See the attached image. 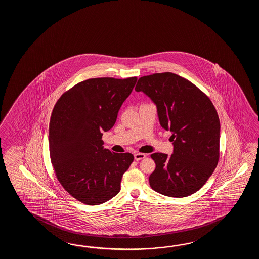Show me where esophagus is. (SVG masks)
<instances>
[{
    "label": "esophagus",
    "instance_id": "34e87169",
    "mask_svg": "<svg viewBox=\"0 0 259 259\" xmlns=\"http://www.w3.org/2000/svg\"><path fill=\"white\" fill-rule=\"evenodd\" d=\"M145 156H146V154H141V153H136V154H134V159L136 160V161H139V160L143 159V158H145Z\"/></svg>",
    "mask_w": 259,
    "mask_h": 259
}]
</instances>
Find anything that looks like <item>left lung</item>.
Returning <instances> with one entry per match:
<instances>
[{"label":"left lung","instance_id":"1","mask_svg":"<svg viewBox=\"0 0 259 259\" xmlns=\"http://www.w3.org/2000/svg\"><path fill=\"white\" fill-rule=\"evenodd\" d=\"M135 91L152 100L161 127L172 132L173 154H151L156 166L149 177L150 186L176 198L196 193L220 157V118L212 102L193 83L170 72L140 77Z\"/></svg>","mask_w":259,"mask_h":259}]
</instances>
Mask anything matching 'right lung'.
I'll list each match as a JSON object with an SVG mask.
<instances>
[{
	"mask_svg": "<svg viewBox=\"0 0 259 259\" xmlns=\"http://www.w3.org/2000/svg\"><path fill=\"white\" fill-rule=\"evenodd\" d=\"M137 77L90 78L77 83L55 104L49 126L50 156L58 181L83 204H104L120 191L130 153L104 148L103 132L115 125Z\"/></svg>",
	"mask_w": 259,
	"mask_h": 259,
	"instance_id": "add662e5",
	"label": "right lung"
}]
</instances>
